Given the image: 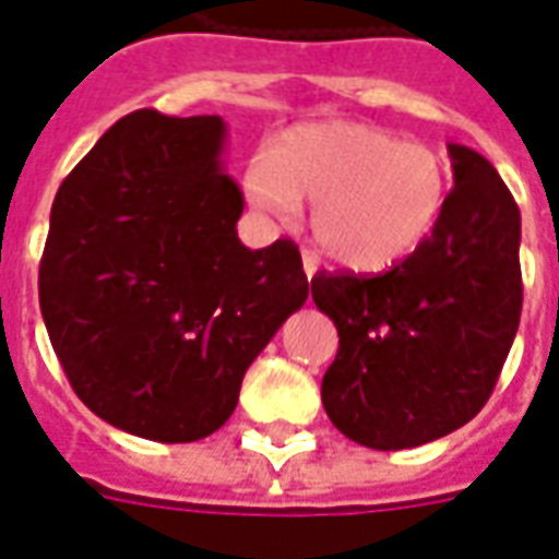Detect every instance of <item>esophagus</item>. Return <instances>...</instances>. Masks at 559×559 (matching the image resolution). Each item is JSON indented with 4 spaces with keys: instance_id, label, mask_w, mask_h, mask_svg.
Segmentation results:
<instances>
[{
    "instance_id": "esophagus-1",
    "label": "esophagus",
    "mask_w": 559,
    "mask_h": 559,
    "mask_svg": "<svg viewBox=\"0 0 559 559\" xmlns=\"http://www.w3.org/2000/svg\"><path fill=\"white\" fill-rule=\"evenodd\" d=\"M301 269H305V275H308V278H313V275H317V269H320V260H317V254L308 251V248L301 251Z\"/></svg>"
}]
</instances>
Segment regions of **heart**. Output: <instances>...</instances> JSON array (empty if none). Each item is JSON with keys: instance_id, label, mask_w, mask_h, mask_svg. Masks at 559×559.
Here are the masks:
<instances>
[{"instance_id": "1", "label": "heart", "mask_w": 559, "mask_h": 559, "mask_svg": "<svg viewBox=\"0 0 559 559\" xmlns=\"http://www.w3.org/2000/svg\"><path fill=\"white\" fill-rule=\"evenodd\" d=\"M251 201L293 216L311 201V230L325 258L358 272L406 260L436 230L448 204V163L427 144L349 121L290 130L251 163Z\"/></svg>"}]
</instances>
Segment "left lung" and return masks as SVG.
Returning a JSON list of instances; mask_svg holds the SVG:
<instances>
[{
  "instance_id": "1",
  "label": "left lung",
  "mask_w": 559,
  "mask_h": 559,
  "mask_svg": "<svg viewBox=\"0 0 559 559\" xmlns=\"http://www.w3.org/2000/svg\"><path fill=\"white\" fill-rule=\"evenodd\" d=\"M436 230L379 275L317 272L337 325L322 406L364 448L403 450L465 427L498 384L522 320V213L486 156L450 144Z\"/></svg>"
}]
</instances>
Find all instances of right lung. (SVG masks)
<instances>
[{
	"label": "right lung",
	"instance_id": "obj_1",
	"mask_svg": "<svg viewBox=\"0 0 559 559\" xmlns=\"http://www.w3.org/2000/svg\"><path fill=\"white\" fill-rule=\"evenodd\" d=\"M218 115L139 109L64 177L37 272L70 388L111 427L183 444L234 415L248 364L308 299L299 246L239 242Z\"/></svg>",
	"mask_w": 559,
	"mask_h": 559
}]
</instances>
